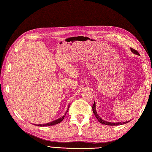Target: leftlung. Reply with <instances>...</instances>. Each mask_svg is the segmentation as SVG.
<instances>
[{
    "mask_svg": "<svg viewBox=\"0 0 152 152\" xmlns=\"http://www.w3.org/2000/svg\"><path fill=\"white\" fill-rule=\"evenodd\" d=\"M131 51L133 52V53H134L135 55H137V56H140L139 53L138 52L137 50H135L133 48H131ZM93 112L94 113V114L95 115L96 118L97 119V120L99 121V122L101 123L102 124H104V125H123V124H127L128 122H129L130 121H125V122H108V121H106L104 119H102L100 116L98 115L97 114V112L96 110V104H95V102H94V104L93 105Z\"/></svg>",
    "mask_w": 152,
    "mask_h": 152,
    "instance_id": "8db88e82",
    "label": "left lung"
}]
</instances>
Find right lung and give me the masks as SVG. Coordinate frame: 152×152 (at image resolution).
I'll return each mask as SVG.
<instances>
[{"instance_id":"add662e5","label":"right lung","mask_w":152,"mask_h":152,"mask_svg":"<svg viewBox=\"0 0 152 152\" xmlns=\"http://www.w3.org/2000/svg\"><path fill=\"white\" fill-rule=\"evenodd\" d=\"M69 106H70V104L69 105V106H68V108L66 110V111L65 112V114H64L63 116H61V117L59 119H56V120H54L53 121H51L50 123H47V124H34V125H37V126H39V127H47V126H51V125H56L57 124H59V123H60L61 121H62L63 120V119L64 118V116L66 115V113L68 112V110H69Z\"/></svg>"}]
</instances>
